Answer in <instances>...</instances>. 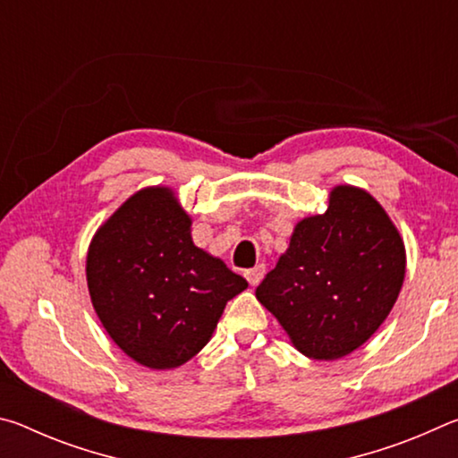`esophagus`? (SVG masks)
Instances as JSON below:
<instances>
[{"label": "esophagus", "instance_id": "34e87169", "mask_svg": "<svg viewBox=\"0 0 458 458\" xmlns=\"http://www.w3.org/2000/svg\"><path fill=\"white\" fill-rule=\"evenodd\" d=\"M244 276L252 286H257L262 281V276H265V265H257V267L244 270Z\"/></svg>", "mask_w": 458, "mask_h": 458}]
</instances>
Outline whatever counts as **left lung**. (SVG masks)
<instances>
[{"instance_id":"left-lung-1","label":"left lung","mask_w":458,"mask_h":458,"mask_svg":"<svg viewBox=\"0 0 458 458\" xmlns=\"http://www.w3.org/2000/svg\"><path fill=\"white\" fill-rule=\"evenodd\" d=\"M404 275V242L384 208L368 191L337 185L327 212L294 226L257 299L301 353L339 360L390 315Z\"/></svg>"}]
</instances>
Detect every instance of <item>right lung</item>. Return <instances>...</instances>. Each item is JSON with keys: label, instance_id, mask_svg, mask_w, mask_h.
<instances>
[{"label": "right lung", "instance_id": "right-lung-1", "mask_svg": "<svg viewBox=\"0 0 458 458\" xmlns=\"http://www.w3.org/2000/svg\"><path fill=\"white\" fill-rule=\"evenodd\" d=\"M191 220L169 188L131 196L89 246L92 307L131 360L172 369L191 360L248 283L191 242Z\"/></svg>", "mask_w": 458, "mask_h": 458}]
</instances>
